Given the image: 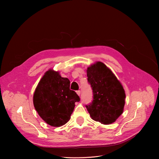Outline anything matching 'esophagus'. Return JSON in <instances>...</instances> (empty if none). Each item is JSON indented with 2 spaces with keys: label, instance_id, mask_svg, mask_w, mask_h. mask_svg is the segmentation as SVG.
I'll return each instance as SVG.
<instances>
[{
  "label": "esophagus",
  "instance_id": "esophagus-1",
  "mask_svg": "<svg viewBox=\"0 0 159 159\" xmlns=\"http://www.w3.org/2000/svg\"><path fill=\"white\" fill-rule=\"evenodd\" d=\"M77 94L79 95V96H80V90H77Z\"/></svg>",
  "mask_w": 159,
  "mask_h": 159
}]
</instances>
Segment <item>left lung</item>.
I'll return each instance as SVG.
<instances>
[{
    "mask_svg": "<svg viewBox=\"0 0 159 159\" xmlns=\"http://www.w3.org/2000/svg\"><path fill=\"white\" fill-rule=\"evenodd\" d=\"M87 76L93 94L92 102L85 105L90 117L104 125L115 122L123 113L125 103L121 83L100 61L88 67Z\"/></svg>",
    "mask_w": 159,
    "mask_h": 159,
    "instance_id": "1",
    "label": "left lung"
}]
</instances>
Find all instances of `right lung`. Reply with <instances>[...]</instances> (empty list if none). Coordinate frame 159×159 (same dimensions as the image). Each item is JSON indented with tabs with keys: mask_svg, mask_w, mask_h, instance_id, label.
<instances>
[{
	"mask_svg": "<svg viewBox=\"0 0 159 159\" xmlns=\"http://www.w3.org/2000/svg\"><path fill=\"white\" fill-rule=\"evenodd\" d=\"M70 82L52 70L39 81L34 94L33 104L39 116L48 125L58 127L69 121L75 102L80 98L70 89Z\"/></svg>",
	"mask_w": 159,
	"mask_h": 159,
	"instance_id": "obj_1",
	"label": "right lung"
}]
</instances>
